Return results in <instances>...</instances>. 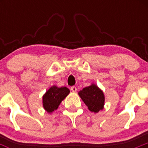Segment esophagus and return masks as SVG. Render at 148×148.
I'll return each instance as SVG.
<instances>
[{
  "label": "esophagus",
  "instance_id": "obj_1",
  "mask_svg": "<svg viewBox=\"0 0 148 148\" xmlns=\"http://www.w3.org/2000/svg\"><path fill=\"white\" fill-rule=\"evenodd\" d=\"M70 90H71L72 91L74 92H75L77 91V88H76V87H75V86H73V87H70Z\"/></svg>",
  "mask_w": 148,
  "mask_h": 148
}]
</instances>
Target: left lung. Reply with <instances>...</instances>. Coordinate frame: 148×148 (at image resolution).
<instances>
[{
    "label": "left lung",
    "instance_id": "1",
    "mask_svg": "<svg viewBox=\"0 0 148 148\" xmlns=\"http://www.w3.org/2000/svg\"><path fill=\"white\" fill-rule=\"evenodd\" d=\"M84 104L91 112L98 113L103 109L104 104V93L95 84L86 87L78 92Z\"/></svg>",
    "mask_w": 148,
    "mask_h": 148
}]
</instances>
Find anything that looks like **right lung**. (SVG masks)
Listing matches in <instances>:
<instances>
[{"label":"right lung","instance_id":"add662e5","mask_svg":"<svg viewBox=\"0 0 148 148\" xmlns=\"http://www.w3.org/2000/svg\"><path fill=\"white\" fill-rule=\"evenodd\" d=\"M70 93V90L66 87H52L46 92L43 97V105L48 113H52L58 108L61 101Z\"/></svg>","mask_w":148,"mask_h":148}]
</instances>
